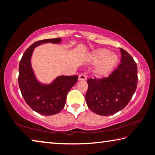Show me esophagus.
<instances>
[{
  "label": "esophagus",
  "mask_w": 155,
  "mask_h": 155,
  "mask_svg": "<svg viewBox=\"0 0 155 155\" xmlns=\"http://www.w3.org/2000/svg\"><path fill=\"white\" fill-rule=\"evenodd\" d=\"M86 79V76L85 74H81L78 76V81H85Z\"/></svg>",
  "instance_id": "34e87169"
}]
</instances>
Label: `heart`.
<instances>
[{
    "instance_id": "b5f03b06",
    "label": "heart",
    "mask_w": 155,
    "mask_h": 155,
    "mask_svg": "<svg viewBox=\"0 0 155 155\" xmlns=\"http://www.w3.org/2000/svg\"><path fill=\"white\" fill-rule=\"evenodd\" d=\"M89 61L91 64H99L95 68V73L98 77H104L111 72L119 61L116 54L111 53L109 50L98 48L89 55Z\"/></svg>"
}]
</instances>
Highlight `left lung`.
<instances>
[{
	"label": "left lung",
	"mask_w": 155,
	"mask_h": 155,
	"mask_svg": "<svg viewBox=\"0 0 155 155\" xmlns=\"http://www.w3.org/2000/svg\"><path fill=\"white\" fill-rule=\"evenodd\" d=\"M120 50L121 64L109 77L87 80V105L100 115H110L121 111L129 103L137 88V64L127 51Z\"/></svg>",
	"instance_id": "left-lung-1"
}]
</instances>
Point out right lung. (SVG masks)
Masks as SVG:
<instances>
[{"label": "right lung", "instance_id": "right-lung-1", "mask_svg": "<svg viewBox=\"0 0 155 155\" xmlns=\"http://www.w3.org/2000/svg\"><path fill=\"white\" fill-rule=\"evenodd\" d=\"M61 41L59 38L36 41L25 52L20 62L18 84L23 98L33 111L44 115L57 114L64 109L67 94L77 83L78 76H59L50 83H44L36 77L31 58L36 47Z\"/></svg>", "mask_w": 155, "mask_h": 155}]
</instances>
